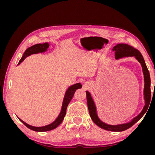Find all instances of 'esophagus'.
Instances as JSON below:
<instances>
[{
  "label": "esophagus",
  "instance_id": "1",
  "mask_svg": "<svg viewBox=\"0 0 155 155\" xmlns=\"http://www.w3.org/2000/svg\"><path fill=\"white\" fill-rule=\"evenodd\" d=\"M84 86L87 87V86H88V83H85V85H84Z\"/></svg>",
  "mask_w": 155,
  "mask_h": 155
}]
</instances>
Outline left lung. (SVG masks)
I'll use <instances>...</instances> for the list:
<instances>
[{
    "mask_svg": "<svg viewBox=\"0 0 155 155\" xmlns=\"http://www.w3.org/2000/svg\"><path fill=\"white\" fill-rule=\"evenodd\" d=\"M112 50L115 51L116 59H119L125 57H134L141 64L144 78L143 97L145 100V105L142 110L138 116L134 117L129 122L114 125H109L103 122L99 118L97 114L96 107L94 101L90 92L88 91H86L87 100L89 114H90L91 118L94 122L95 123V124H96L98 127H100L107 130L114 131V132H121V131H124L131 127L134 124L137 123L138 120L141 119L145 112H147L150 105V101H151V78H150L149 72L146 64H145L143 56L142 54L140 52V51H138L137 49L133 48V46L129 45L120 43L114 46L113 48H112Z\"/></svg>",
    "mask_w": 155,
    "mask_h": 155,
    "instance_id": "1",
    "label": "left lung"
}]
</instances>
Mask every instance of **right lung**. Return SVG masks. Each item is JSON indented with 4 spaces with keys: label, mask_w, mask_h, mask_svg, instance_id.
Wrapping results in <instances>:
<instances>
[{
    "label": "right lung",
    "mask_w": 155,
    "mask_h": 155,
    "mask_svg": "<svg viewBox=\"0 0 155 155\" xmlns=\"http://www.w3.org/2000/svg\"><path fill=\"white\" fill-rule=\"evenodd\" d=\"M50 45L48 43H45L43 44H37L34 46H31V47H29L28 48L25 52L23 54L22 58L18 62V64H21L23 61L25 60V59L27 57H28L31 54H36L38 53H42V52H45L47 49L49 48ZM82 87L81 84L80 83H78L74 84V85H72L70 87L68 88L66 92H65V94L64 96V99L63 101V104H62V107H61V110L59 116H58V118L55 119V120L52 122L51 124L45 125L43 127H34V126H31L29 124H26L25 122L24 121H22L20 118L19 120L21 121L22 123L24 124L28 128H29L30 129L34 130V131H37V132H45V131H48L53 130L55 129L57 127H58L62 123V121L64 118L65 114H66V112H67V108L68 107V105L69 104L70 101H71L72 97L74 96V94L75 92L77 90V89L81 88Z\"/></svg>",
    "instance_id": "1"
}]
</instances>
